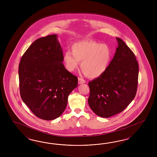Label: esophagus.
Wrapping results in <instances>:
<instances>
[{
	"mask_svg": "<svg viewBox=\"0 0 157 157\" xmlns=\"http://www.w3.org/2000/svg\"><path fill=\"white\" fill-rule=\"evenodd\" d=\"M85 82L86 81H85L83 79H82V78H78V83H79V84L85 83Z\"/></svg>",
	"mask_w": 157,
	"mask_h": 157,
	"instance_id": "esophagus-1",
	"label": "esophagus"
}]
</instances>
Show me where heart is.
<instances>
[{
    "label": "heart",
    "mask_w": 157,
    "mask_h": 157,
    "mask_svg": "<svg viewBox=\"0 0 157 157\" xmlns=\"http://www.w3.org/2000/svg\"><path fill=\"white\" fill-rule=\"evenodd\" d=\"M112 52L109 47L93 40H82L73 44L71 52L64 54L67 70L74 71L81 62L82 70L86 76L97 78L103 75L109 66Z\"/></svg>",
    "instance_id": "obj_1"
}]
</instances>
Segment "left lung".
<instances>
[{
	"label": "left lung",
	"instance_id": "obj_1",
	"mask_svg": "<svg viewBox=\"0 0 157 157\" xmlns=\"http://www.w3.org/2000/svg\"><path fill=\"white\" fill-rule=\"evenodd\" d=\"M107 70L89 82L88 103L97 116L108 118L125 109L138 87L139 66L133 52L121 38Z\"/></svg>",
	"mask_w": 157,
	"mask_h": 157
}]
</instances>
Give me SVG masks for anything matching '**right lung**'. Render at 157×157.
I'll use <instances>...</instances> for the list:
<instances>
[{"label":"right lung","instance_id":"add662e5","mask_svg":"<svg viewBox=\"0 0 157 157\" xmlns=\"http://www.w3.org/2000/svg\"><path fill=\"white\" fill-rule=\"evenodd\" d=\"M63 61L56 34L36 40L21 59V97L40 119L59 117L66 108L68 95L78 86V78L67 70Z\"/></svg>","mask_w":157,"mask_h":157}]
</instances>
